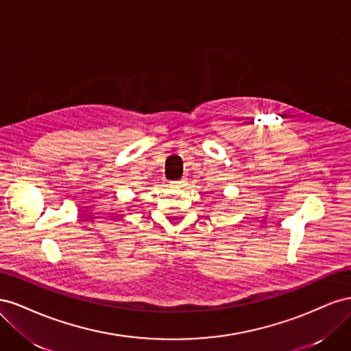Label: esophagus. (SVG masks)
<instances>
[{
	"label": "esophagus",
	"mask_w": 351,
	"mask_h": 351,
	"mask_svg": "<svg viewBox=\"0 0 351 351\" xmlns=\"http://www.w3.org/2000/svg\"><path fill=\"white\" fill-rule=\"evenodd\" d=\"M170 185L176 186V188H181V186L185 185V179H178V181H172V182H170Z\"/></svg>",
	"instance_id": "obj_1"
}]
</instances>
